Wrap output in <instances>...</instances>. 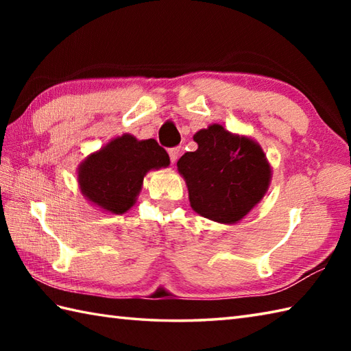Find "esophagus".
<instances>
[{"instance_id":"esophagus-1","label":"esophagus","mask_w":351,"mask_h":351,"mask_svg":"<svg viewBox=\"0 0 351 351\" xmlns=\"http://www.w3.org/2000/svg\"><path fill=\"white\" fill-rule=\"evenodd\" d=\"M180 147H170L169 149V155H170V161L176 162V160L180 158Z\"/></svg>"}]
</instances>
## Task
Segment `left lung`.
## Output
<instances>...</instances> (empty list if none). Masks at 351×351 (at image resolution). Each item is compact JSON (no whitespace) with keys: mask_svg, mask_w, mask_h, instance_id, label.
<instances>
[{"mask_svg":"<svg viewBox=\"0 0 351 351\" xmlns=\"http://www.w3.org/2000/svg\"><path fill=\"white\" fill-rule=\"evenodd\" d=\"M197 151L185 152L178 170L189 187L191 208L219 223L241 220L270 184L271 170L263 149L220 125L195 134Z\"/></svg>","mask_w":351,"mask_h":351,"instance_id":"1","label":"left lung"}]
</instances>
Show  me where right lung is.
Instances as JSON below:
<instances>
[{
  "instance_id": "1",
  "label": "right lung",
  "mask_w": 351,
  "mask_h": 351,
  "mask_svg": "<svg viewBox=\"0 0 351 351\" xmlns=\"http://www.w3.org/2000/svg\"><path fill=\"white\" fill-rule=\"evenodd\" d=\"M169 164V154L156 140L138 141L125 134L81 164L78 182L88 200L110 213L122 214L136 202L147 170Z\"/></svg>"
}]
</instances>
